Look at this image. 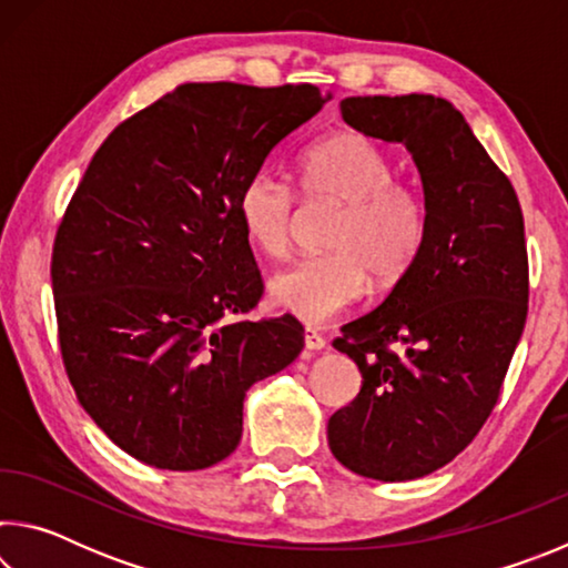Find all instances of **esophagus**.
Returning a JSON list of instances; mask_svg holds the SVG:
<instances>
[{"label": "esophagus", "mask_w": 568, "mask_h": 568, "mask_svg": "<svg viewBox=\"0 0 568 568\" xmlns=\"http://www.w3.org/2000/svg\"><path fill=\"white\" fill-rule=\"evenodd\" d=\"M305 348L307 351H323L325 338L315 328H305Z\"/></svg>", "instance_id": "obj_1"}]
</instances>
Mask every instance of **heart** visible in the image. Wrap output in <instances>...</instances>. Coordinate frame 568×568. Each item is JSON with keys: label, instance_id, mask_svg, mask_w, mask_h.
<instances>
[{"label": "heart", "instance_id": "1", "mask_svg": "<svg viewBox=\"0 0 568 568\" xmlns=\"http://www.w3.org/2000/svg\"><path fill=\"white\" fill-rule=\"evenodd\" d=\"M303 195L338 207L325 247L271 281L273 301L307 323L333 318L368 287H390L410 273L426 247L428 197L418 182L396 175V160L361 132H335L307 148L297 162ZM237 220L250 245L267 257L293 250L297 197L273 172H253L237 190Z\"/></svg>", "mask_w": 568, "mask_h": 568}]
</instances>
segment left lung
Returning <instances> with one entry per match:
<instances>
[{
	"label": "left lung",
	"instance_id": "obj_1",
	"mask_svg": "<svg viewBox=\"0 0 568 568\" xmlns=\"http://www.w3.org/2000/svg\"><path fill=\"white\" fill-rule=\"evenodd\" d=\"M341 112L358 132L410 150L430 227L410 273L333 341L363 386L331 416L328 444L353 474L410 480L450 464L501 396L528 315L524 213L444 98H345Z\"/></svg>",
	"mask_w": 568,
	"mask_h": 568
}]
</instances>
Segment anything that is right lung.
Masks as SVG:
<instances>
[{
	"instance_id": "1",
	"label": "right lung",
	"mask_w": 568,
	"mask_h": 568,
	"mask_svg": "<svg viewBox=\"0 0 568 568\" xmlns=\"http://www.w3.org/2000/svg\"><path fill=\"white\" fill-rule=\"evenodd\" d=\"M323 102L313 84H180L120 122L77 185L50 265L62 363L80 406L142 464H220L247 388L303 351L293 315L245 321L263 277L235 200Z\"/></svg>"
}]
</instances>
